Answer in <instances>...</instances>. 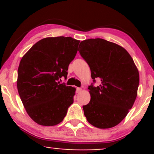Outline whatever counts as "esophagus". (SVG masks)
Segmentation results:
<instances>
[{"label": "esophagus", "instance_id": "obj_1", "mask_svg": "<svg viewBox=\"0 0 154 154\" xmlns=\"http://www.w3.org/2000/svg\"><path fill=\"white\" fill-rule=\"evenodd\" d=\"M81 91H82V88H77V93H80Z\"/></svg>", "mask_w": 154, "mask_h": 154}]
</instances>
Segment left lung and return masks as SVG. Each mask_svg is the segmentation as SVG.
Returning <instances> with one entry per match:
<instances>
[{"label":"left lung","instance_id":"obj_1","mask_svg":"<svg viewBox=\"0 0 154 154\" xmlns=\"http://www.w3.org/2000/svg\"><path fill=\"white\" fill-rule=\"evenodd\" d=\"M79 54L89 65L93 82L88 87L89 103L83 106L88 122L95 128L115 127L128 114L136 99L139 72L129 53L117 44L101 38L79 44Z\"/></svg>","mask_w":154,"mask_h":154}]
</instances>
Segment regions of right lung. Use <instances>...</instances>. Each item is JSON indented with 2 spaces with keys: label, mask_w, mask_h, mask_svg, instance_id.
I'll return each instance as SVG.
<instances>
[{
  "label": "right lung",
  "mask_w": 154,
  "mask_h": 154,
  "mask_svg": "<svg viewBox=\"0 0 154 154\" xmlns=\"http://www.w3.org/2000/svg\"><path fill=\"white\" fill-rule=\"evenodd\" d=\"M79 43L71 37L43 38L21 59L19 95L28 115L38 125L54 126L61 122L73 103L76 89L59 79L67 77Z\"/></svg>",
  "instance_id": "1"
}]
</instances>
